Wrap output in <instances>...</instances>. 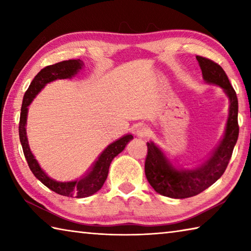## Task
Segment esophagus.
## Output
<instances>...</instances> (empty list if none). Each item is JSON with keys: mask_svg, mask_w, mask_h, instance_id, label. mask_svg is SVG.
<instances>
[{"mask_svg": "<svg viewBox=\"0 0 251 251\" xmlns=\"http://www.w3.org/2000/svg\"><path fill=\"white\" fill-rule=\"evenodd\" d=\"M150 134V128L147 126H139L137 129H136V135L138 137H146V136Z\"/></svg>", "mask_w": 251, "mask_h": 251, "instance_id": "34e87169", "label": "esophagus"}]
</instances>
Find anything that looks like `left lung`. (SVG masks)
Returning <instances> with one entry per match:
<instances>
[{
	"instance_id": "1",
	"label": "left lung",
	"mask_w": 251,
	"mask_h": 251,
	"mask_svg": "<svg viewBox=\"0 0 251 251\" xmlns=\"http://www.w3.org/2000/svg\"><path fill=\"white\" fill-rule=\"evenodd\" d=\"M206 83L217 85L227 95L229 113L225 133L218 146L201 164L192 168L176 166L154 142L147 143L145 175L151 186L163 196L188 198L201 194L217 181L227 168L235 147L238 126V99L222 66L210 59L196 56Z\"/></svg>"
}]
</instances>
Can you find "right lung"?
I'll use <instances>...</instances> for the list:
<instances>
[{"instance_id":"obj_1","label":"right lung","mask_w":251,"mask_h":251,"mask_svg":"<svg viewBox=\"0 0 251 251\" xmlns=\"http://www.w3.org/2000/svg\"><path fill=\"white\" fill-rule=\"evenodd\" d=\"M84 63L80 59H69V61H63L56 63L54 65H50L44 67L43 70L37 73V75L32 80L26 93L23 97L22 108H21V117H20V126H19V135L21 145L23 148V152L25 158L37 179L42 184H44L48 188L53 190L58 195L66 197H76V198H85L90 197L92 195L99 192L103 187L104 182L108 175L109 165L115 157L124 151L125 146L129 141L133 139V135L126 134L123 137L118 138L117 141L110 143L105 150L100 152L99 158L93 164L90 171H88L83 177L72 181H58L50 178L40 166L39 161L35 159V156L28 145V139L26 135V121L28 106L31 105L33 100L36 95L43 90L46 84L54 82L56 79H66L72 78L78 72L83 69Z\"/></svg>"}]
</instances>
